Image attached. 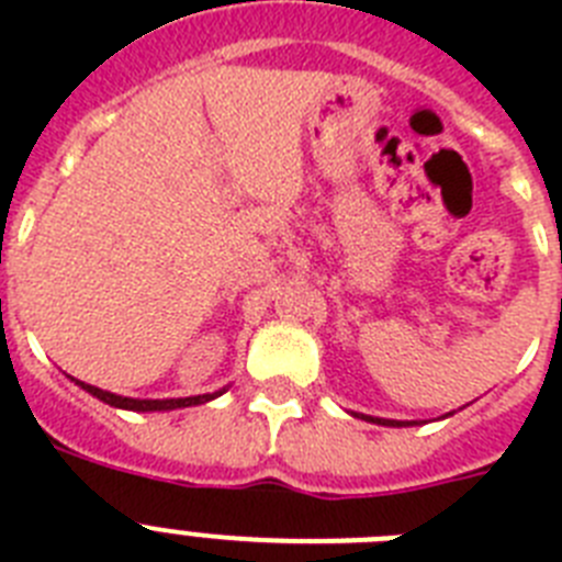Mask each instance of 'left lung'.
<instances>
[{
  "label": "left lung",
  "mask_w": 562,
  "mask_h": 562,
  "mask_svg": "<svg viewBox=\"0 0 562 562\" xmlns=\"http://www.w3.org/2000/svg\"><path fill=\"white\" fill-rule=\"evenodd\" d=\"M357 419L374 422V425H385V428H408V425H419V422H400V419H382V416H369V414H351ZM450 416V414H448Z\"/></svg>",
  "instance_id": "1"
}]
</instances>
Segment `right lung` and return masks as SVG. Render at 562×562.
<instances>
[{
	"mask_svg": "<svg viewBox=\"0 0 562 562\" xmlns=\"http://www.w3.org/2000/svg\"><path fill=\"white\" fill-rule=\"evenodd\" d=\"M69 380L81 385L87 394H92L95 400L106 402L112 408H121V411H140V414H148V411H177V408H191V405H202V402H211L216 396L225 394L227 389L213 391V394H200V396H180V400H132V396H121V394H112V391H103L95 389V385H89V382L76 380V376H69Z\"/></svg>",
	"mask_w": 562,
	"mask_h": 562,
	"instance_id": "obj_1",
	"label": "right lung"
}]
</instances>
